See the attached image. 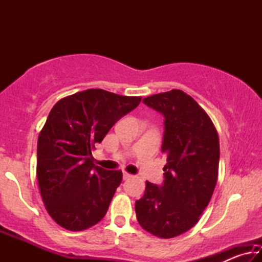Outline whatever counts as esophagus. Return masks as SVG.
Listing matches in <instances>:
<instances>
[{
  "label": "esophagus",
  "mask_w": 262,
  "mask_h": 262,
  "mask_svg": "<svg viewBox=\"0 0 262 262\" xmlns=\"http://www.w3.org/2000/svg\"><path fill=\"white\" fill-rule=\"evenodd\" d=\"M122 177H123V180H127V179H129V178H132V174H129V173H127V172H123V174H122Z\"/></svg>",
  "instance_id": "obj_1"
}]
</instances>
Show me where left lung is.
<instances>
[{
	"mask_svg": "<svg viewBox=\"0 0 262 262\" xmlns=\"http://www.w3.org/2000/svg\"><path fill=\"white\" fill-rule=\"evenodd\" d=\"M164 117L162 185L147 181L135 202L136 219L145 231L173 238L188 231L214 193L220 163V141L214 123L192 97L171 90L143 99Z\"/></svg>",
	"mask_w": 262,
	"mask_h": 262,
	"instance_id": "obj_1",
	"label": "left lung"
}]
</instances>
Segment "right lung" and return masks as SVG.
I'll return each instance as SVG.
<instances>
[{
	"mask_svg": "<svg viewBox=\"0 0 262 262\" xmlns=\"http://www.w3.org/2000/svg\"><path fill=\"white\" fill-rule=\"evenodd\" d=\"M141 99L89 89L53 106L38 137L37 177L43 205L62 228L82 231L103 220L122 172L95 165L91 150Z\"/></svg>",
	"mask_w": 262,
	"mask_h": 262,
	"instance_id": "1",
	"label": "right lung"
}]
</instances>
